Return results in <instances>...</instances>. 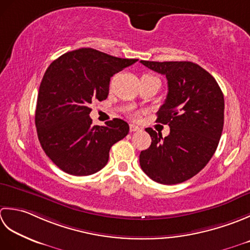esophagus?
<instances>
[{"label":"esophagus","instance_id":"obj_1","mask_svg":"<svg viewBox=\"0 0 250 250\" xmlns=\"http://www.w3.org/2000/svg\"><path fill=\"white\" fill-rule=\"evenodd\" d=\"M129 130H130L131 132H134V131H139V130H141V128H140L139 126L134 125V124H130V125H129Z\"/></svg>","mask_w":250,"mask_h":250}]
</instances>
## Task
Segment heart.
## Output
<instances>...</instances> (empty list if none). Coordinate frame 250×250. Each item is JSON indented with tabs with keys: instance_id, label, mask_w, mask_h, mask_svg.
I'll return each instance as SVG.
<instances>
[{
	"instance_id": "1",
	"label": "heart",
	"mask_w": 250,
	"mask_h": 250,
	"mask_svg": "<svg viewBox=\"0 0 250 250\" xmlns=\"http://www.w3.org/2000/svg\"><path fill=\"white\" fill-rule=\"evenodd\" d=\"M129 116H130V118L132 119V120H137V119H138V116H139V113H138V112H129Z\"/></svg>"
}]
</instances>
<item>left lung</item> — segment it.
<instances>
[{
  "mask_svg": "<svg viewBox=\"0 0 250 250\" xmlns=\"http://www.w3.org/2000/svg\"><path fill=\"white\" fill-rule=\"evenodd\" d=\"M140 62L166 76L168 94L156 122L168 125L163 138L152 128L149 149L141 151V169L162 185L181 183L198 174L212 157L225 122V98L213 76L191 61Z\"/></svg>",
  "mask_w": 250,
  "mask_h": 250,
  "instance_id": "8db88e82",
  "label": "left lung"
}]
</instances>
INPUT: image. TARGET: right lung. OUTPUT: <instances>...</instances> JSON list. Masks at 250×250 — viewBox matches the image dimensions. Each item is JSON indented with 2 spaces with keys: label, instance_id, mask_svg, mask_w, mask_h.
Returning <instances> with one entry per match:
<instances>
[{
  "label": "right lung",
  "instance_id": "1",
  "mask_svg": "<svg viewBox=\"0 0 250 250\" xmlns=\"http://www.w3.org/2000/svg\"><path fill=\"white\" fill-rule=\"evenodd\" d=\"M137 60L80 48L50 63L40 85L35 126L42 149L61 170L95 174L108 163L111 146L128 134L121 119L94 126L89 106L106 99L110 79Z\"/></svg>",
  "mask_w": 250,
  "mask_h": 250
}]
</instances>
